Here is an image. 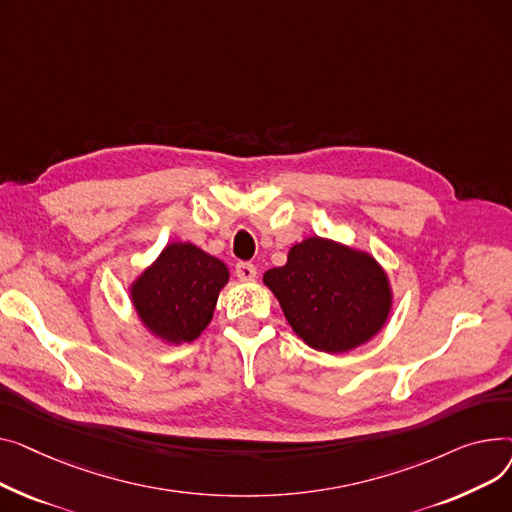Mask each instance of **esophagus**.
<instances>
[{
  "instance_id": "esophagus-1",
  "label": "esophagus",
  "mask_w": 512,
  "mask_h": 512,
  "mask_svg": "<svg viewBox=\"0 0 512 512\" xmlns=\"http://www.w3.org/2000/svg\"><path fill=\"white\" fill-rule=\"evenodd\" d=\"M256 266L252 262H237L235 266V277L244 283H250L256 279Z\"/></svg>"
}]
</instances>
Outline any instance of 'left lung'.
I'll return each mask as SVG.
<instances>
[{"instance_id":"obj_1","label":"left lung","mask_w":512,"mask_h":512,"mask_svg":"<svg viewBox=\"0 0 512 512\" xmlns=\"http://www.w3.org/2000/svg\"><path fill=\"white\" fill-rule=\"evenodd\" d=\"M264 283L297 337L326 353L370 341L390 312V289L378 262L322 237L293 246L285 266L266 270Z\"/></svg>"}]
</instances>
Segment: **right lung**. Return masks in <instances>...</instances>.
Instances as JSON below:
<instances>
[{
	"instance_id": "1",
	"label": "right lung",
	"mask_w": 512,
	"mask_h": 512,
	"mask_svg": "<svg viewBox=\"0 0 512 512\" xmlns=\"http://www.w3.org/2000/svg\"><path fill=\"white\" fill-rule=\"evenodd\" d=\"M227 266L192 244H169L132 287L142 322L169 343H190L213 318Z\"/></svg>"
}]
</instances>
